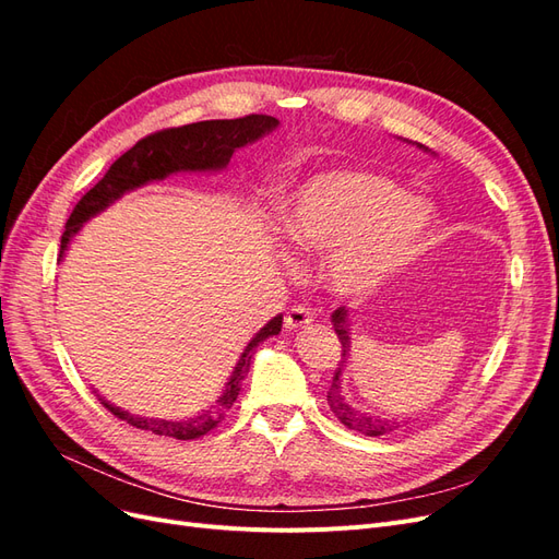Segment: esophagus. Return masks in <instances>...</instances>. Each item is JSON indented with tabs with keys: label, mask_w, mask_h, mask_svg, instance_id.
<instances>
[{
	"label": "esophagus",
	"mask_w": 559,
	"mask_h": 559,
	"mask_svg": "<svg viewBox=\"0 0 559 559\" xmlns=\"http://www.w3.org/2000/svg\"><path fill=\"white\" fill-rule=\"evenodd\" d=\"M310 321H312L310 308H306V306H294L289 312H286V317H284V326L289 329V331H294V329L308 326Z\"/></svg>",
	"instance_id": "34e87169"
}]
</instances>
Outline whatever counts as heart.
Here are the masks:
<instances>
[{"instance_id": "1", "label": "heart", "mask_w": 559, "mask_h": 559, "mask_svg": "<svg viewBox=\"0 0 559 559\" xmlns=\"http://www.w3.org/2000/svg\"><path fill=\"white\" fill-rule=\"evenodd\" d=\"M433 230L429 202L408 195L394 179L364 170H331L310 179L282 218L286 242L298 251L341 245L331 282L343 294H364L411 263Z\"/></svg>"}]
</instances>
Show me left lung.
<instances>
[{
    "instance_id": "left-lung-1",
    "label": "left lung",
    "mask_w": 559,
    "mask_h": 559,
    "mask_svg": "<svg viewBox=\"0 0 559 559\" xmlns=\"http://www.w3.org/2000/svg\"><path fill=\"white\" fill-rule=\"evenodd\" d=\"M419 148H425L419 144ZM331 321H333V329L337 333V337H341V345H343V361L337 364L335 373H333V382H331V389H329V405L331 411L335 413V417L341 419V425H345L347 429L352 431H359L364 436H384L389 431H396L399 427H403V421H396V419H380V417H373V415H366L357 408H352V405L343 399L341 394V376L345 370V364H347V354H349V324H347V310L345 308H337L333 314H331Z\"/></svg>"
}]
</instances>
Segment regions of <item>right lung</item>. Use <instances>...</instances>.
<instances>
[{
    "label": "right lung",
    "instance_id": "right-lung-1",
    "mask_svg": "<svg viewBox=\"0 0 559 559\" xmlns=\"http://www.w3.org/2000/svg\"><path fill=\"white\" fill-rule=\"evenodd\" d=\"M277 126L280 121L273 116L249 114L242 118H230V121H200L191 126L167 128L154 134H146L144 140H140L130 151H126V154L105 173V177L76 202V207L72 210L70 218H67V226L62 233L60 259L67 245H70V240L81 230V226L86 224L91 216L107 210L111 202L121 198L123 193L140 189V186L148 181L165 179L167 175L181 173V170H193V173L224 170L235 148L257 142L265 132H273ZM280 331H282V314L270 319L267 324L251 337V343L245 347L230 380L226 382L224 396L218 399V403L212 411H202V415L198 417L183 419V421L148 419V417H138L116 408V405H111L103 396L97 399L103 401V405L109 413H114L118 419H126L132 427L154 431L158 436H170V438H177V441H193V438L210 433L218 421L226 417L228 408L240 394L245 376L249 373L253 347L263 343L265 337L277 335Z\"/></svg>",
    "mask_w": 559,
    "mask_h": 559
}]
</instances>
